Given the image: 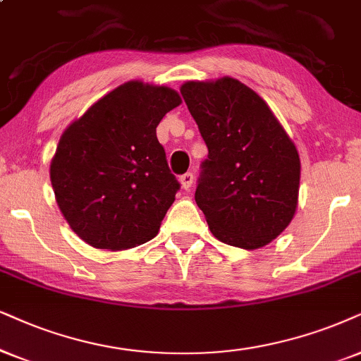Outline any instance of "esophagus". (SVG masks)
<instances>
[{"instance_id": "esophagus-1", "label": "esophagus", "mask_w": 361, "mask_h": 361, "mask_svg": "<svg viewBox=\"0 0 361 361\" xmlns=\"http://www.w3.org/2000/svg\"><path fill=\"white\" fill-rule=\"evenodd\" d=\"M180 181H181V186H183L185 190H190L191 185H193V173H185V175H181Z\"/></svg>"}]
</instances>
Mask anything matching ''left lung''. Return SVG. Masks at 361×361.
<instances>
[{
    "mask_svg": "<svg viewBox=\"0 0 361 361\" xmlns=\"http://www.w3.org/2000/svg\"><path fill=\"white\" fill-rule=\"evenodd\" d=\"M180 91L208 148L196 204L223 243L262 248L290 225L298 204L293 141L268 104L238 80L188 81Z\"/></svg>",
    "mask_w": 361,
    "mask_h": 361,
    "instance_id": "obj_1",
    "label": "left lung"
}]
</instances>
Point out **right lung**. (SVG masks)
Listing matches in <instances>:
<instances>
[{
  "mask_svg": "<svg viewBox=\"0 0 361 361\" xmlns=\"http://www.w3.org/2000/svg\"><path fill=\"white\" fill-rule=\"evenodd\" d=\"M180 103L168 86L128 81L66 128L49 176L63 216L88 245L115 252L157 236L180 190L157 126Z\"/></svg>",
  "mask_w": 361,
  "mask_h": 361,
  "instance_id": "add662e5",
  "label": "right lung"
}]
</instances>
